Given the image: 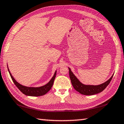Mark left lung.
<instances>
[{"label": "left lung", "mask_w": 124, "mask_h": 124, "mask_svg": "<svg viewBox=\"0 0 124 124\" xmlns=\"http://www.w3.org/2000/svg\"><path fill=\"white\" fill-rule=\"evenodd\" d=\"M69 68V73H70V77L72 84L73 87L76 91L79 92L80 93L84 95H93L100 93L106 89V87L109 85L110 81L112 80L113 75L110 78L103 84L98 85H84L79 81L77 77L75 76L74 74L71 71L70 69Z\"/></svg>", "instance_id": "8db88e82"}]
</instances>
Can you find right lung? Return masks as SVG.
<instances>
[{
	"instance_id": "right-lung-1",
	"label": "right lung",
	"mask_w": 124,
	"mask_h": 124,
	"mask_svg": "<svg viewBox=\"0 0 124 124\" xmlns=\"http://www.w3.org/2000/svg\"><path fill=\"white\" fill-rule=\"evenodd\" d=\"M8 69L10 73V77H11L12 81H13V82L15 84L17 87L24 94V95H27V96H40L44 95L47 92L49 91H50V89H51L52 85H53L54 80L55 79L56 75V71L53 77H52V79H51V80H50L49 82L47 84L45 85L44 86H43L39 87H30L24 86L21 85L19 83L17 82L13 78V77L12 76L11 73H10L8 67Z\"/></svg>"
}]
</instances>
